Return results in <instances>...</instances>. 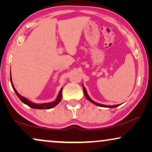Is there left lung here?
Instances as JSON below:
<instances>
[{
  "label": "left lung",
  "mask_w": 152,
  "mask_h": 152,
  "mask_svg": "<svg viewBox=\"0 0 152 152\" xmlns=\"http://www.w3.org/2000/svg\"><path fill=\"white\" fill-rule=\"evenodd\" d=\"M82 86H83V90H84V95L85 97H86V99H88V101H90L91 102H92L93 104H94L98 106V107H107V108H115V107H117L118 106H120V104H117V105H113V106H109V105H104V104H99V103H97L96 102L93 101V99H91V97H89V95H88V93H87V91H86V89L85 88L84 84H82Z\"/></svg>",
  "instance_id": "left-lung-1"
}]
</instances>
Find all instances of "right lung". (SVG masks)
Masks as SVG:
<instances>
[{
  "label": "right lung",
  "mask_w": 152,
  "mask_h": 152,
  "mask_svg": "<svg viewBox=\"0 0 152 152\" xmlns=\"http://www.w3.org/2000/svg\"><path fill=\"white\" fill-rule=\"evenodd\" d=\"M10 75H11V73H10ZM10 82H11L12 88H13L14 92H15L16 95H17V96L18 97V98H19L20 100H21L22 102H23L25 104L29 106V107L32 108V109H52V108L55 107V106H57L58 104H59L61 100V98H62V88L60 89L59 94H58L57 98H56V99L54 102H47V103H43V104H37V103L32 102L30 101L28 99H27L26 97H25L23 96H22V95H20L19 93L17 92V91L16 90V88H14V84H13V82H12L11 75H10Z\"/></svg>",
  "instance_id": "add662e5"
}]
</instances>
